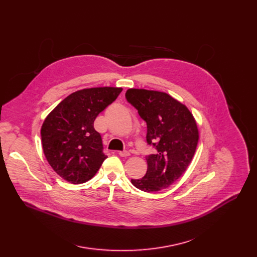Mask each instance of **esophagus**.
Returning <instances> with one entry per match:
<instances>
[{
  "label": "esophagus",
  "mask_w": 257,
  "mask_h": 257,
  "mask_svg": "<svg viewBox=\"0 0 257 257\" xmlns=\"http://www.w3.org/2000/svg\"><path fill=\"white\" fill-rule=\"evenodd\" d=\"M119 155L121 157H129L130 156V153L128 151H123V152H119Z\"/></svg>",
  "instance_id": "obj_1"
}]
</instances>
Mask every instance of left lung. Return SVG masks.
<instances>
[{"label": "left lung", "mask_w": 257, "mask_h": 257, "mask_svg": "<svg viewBox=\"0 0 257 257\" xmlns=\"http://www.w3.org/2000/svg\"><path fill=\"white\" fill-rule=\"evenodd\" d=\"M125 96L146 122V141L158 152L146 157L144 177L131 183L145 192L166 189L186 171L195 154L199 134L194 117L166 92L130 88Z\"/></svg>", "instance_id": "left-lung-1"}]
</instances>
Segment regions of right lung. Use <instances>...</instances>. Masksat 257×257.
I'll return each mask as SVG.
<instances>
[{
  "label": "right lung",
  "mask_w": 257,
  "mask_h": 257,
  "mask_svg": "<svg viewBox=\"0 0 257 257\" xmlns=\"http://www.w3.org/2000/svg\"><path fill=\"white\" fill-rule=\"evenodd\" d=\"M121 91V87L75 91L46 118L41 130L44 154L53 170L64 180L81 184L96 174L106 159L101 136L93 123Z\"/></svg>",
  "instance_id": "add662e5"
}]
</instances>
